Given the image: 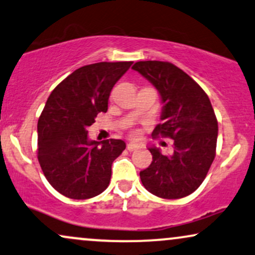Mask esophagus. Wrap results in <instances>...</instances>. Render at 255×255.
<instances>
[{"mask_svg": "<svg viewBox=\"0 0 255 255\" xmlns=\"http://www.w3.org/2000/svg\"><path fill=\"white\" fill-rule=\"evenodd\" d=\"M137 147H139V146H137V143H135V142H129V143H128V145H127V149H128V151H129V152H131V151H135Z\"/></svg>", "mask_w": 255, "mask_h": 255, "instance_id": "1", "label": "esophagus"}]
</instances>
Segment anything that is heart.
Masks as SVG:
<instances>
[{
	"label": "heart",
	"mask_w": 255,
	"mask_h": 255,
	"mask_svg": "<svg viewBox=\"0 0 255 255\" xmlns=\"http://www.w3.org/2000/svg\"><path fill=\"white\" fill-rule=\"evenodd\" d=\"M133 135H135V133H133Z\"/></svg>",
	"instance_id": "1"
}]
</instances>
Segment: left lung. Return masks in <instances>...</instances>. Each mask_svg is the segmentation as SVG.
<instances>
[{
	"instance_id": "obj_1",
	"label": "left lung",
	"mask_w": 255,
	"mask_h": 255,
	"mask_svg": "<svg viewBox=\"0 0 255 255\" xmlns=\"http://www.w3.org/2000/svg\"><path fill=\"white\" fill-rule=\"evenodd\" d=\"M160 95L161 120L153 135L173 140V153L151 147L153 161L140 178L147 191L166 199L185 197L198 189L216 155L217 120L209 97L194 79L168 61H137L131 67Z\"/></svg>"
}]
</instances>
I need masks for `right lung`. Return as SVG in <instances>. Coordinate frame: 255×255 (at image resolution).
I'll use <instances>...</instances> for the list:
<instances>
[{
  "label": "right lung",
  "mask_w": 255,
  "mask_h": 255,
  "mask_svg": "<svg viewBox=\"0 0 255 255\" xmlns=\"http://www.w3.org/2000/svg\"><path fill=\"white\" fill-rule=\"evenodd\" d=\"M133 61L90 64L67 76L52 91L38 121V160L48 183L65 197L102 194L112 164L125 141L89 140L88 127L108 110L110 91Z\"/></svg>",
  "instance_id": "add662e5"
}]
</instances>
